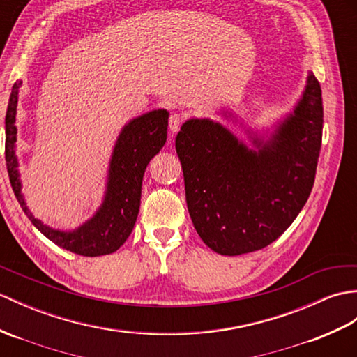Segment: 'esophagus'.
<instances>
[{
    "label": "esophagus",
    "mask_w": 357,
    "mask_h": 357,
    "mask_svg": "<svg viewBox=\"0 0 357 357\" xmlns=\"http://www.w3.org/2000/svg\"><path fill=\"white\" fill-rule=\"evenodd\" d=\"M182 124V115L181 114H172L170 119H169V128L172 130V134H175V132L179 130Z\"/></svg>",
    "instance_id": "esophagus-1"
}]
</instances>
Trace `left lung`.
Masks as SVG:
<instances>
[{"mask_svg": "<svg viewBox=\"0 0 357 357\" xmlns=\"http://www.w3.org/2000/svg\"><path fill=\"white\" fill-rule=\"evenodd\" d=\"M318 79L269 141L248 149L220 123L187 120L176 135L190 218L204 243L222 255L271 245L291 227L310 196L322 139Z\"/></svg>", "mask_w": 357, "mask_h": 357, "instance_id": "1", "label": "left lung"}]
</instances>
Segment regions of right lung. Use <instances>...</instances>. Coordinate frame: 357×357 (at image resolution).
<instances>
[{"label": "right lung", "instance_id": "right-lung-1", "mask_svg": "<svg viewBox=\"0 0 357 357\" xmlns=\"http://www.w3.org/2000/svg\"><path fill=\"white\" fill-rule=\"evenodd\" d=\"M21 84L20 80L13 85L7 105L6 164L13 193L22 211L40 233L66 251L85 257H98L117 251L126 242L137 222L141 184L147 164L161 151L167 139L169 112L165 109L151 111L130 120L123 128L112 152L106 195L100 208L77 229L59 231L44 225L33 216L21 193L18 160L15 155L16 105Z\"/></svg>", "mask_w": 357, "mask_h": 357}]
</instances>
